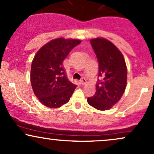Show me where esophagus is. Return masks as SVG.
I'll return each mask as SVG.
<instances>
[{
    "instance_id": "1",
    "label": "esophagus",
    "mask_w": 154,
    "mask_h": 154,
    "mask_svg": "<svg viewBox=\"0 0 154 154\" xmlns=\"http://www.w3.org/2000/svg\"><path fill=\"white\" fill-rule=\"evenodd\" d=\"M80 84L81 85H85L86 83H87V80H86V79L85 78V77H82V79H81V80L80 81Z\"/></svg>"
}]
</instances>
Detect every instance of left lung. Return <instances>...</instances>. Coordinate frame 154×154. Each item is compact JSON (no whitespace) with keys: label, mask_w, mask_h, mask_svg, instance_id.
Masks as SVG:
<instances>
[{"label":"left lung","mask_w":154,"mask_h":154,"mask_svg":"<svg viewBox=\"0 0 154 154\" xmlns=\"http://www.w3.org/2000/svg\"><path fill=\"white\" fill-rule=\"evenodd\" d=\"M91 45L99 63V74L95 94L88 103L99 110L110 109L121 99L127 80L126 62L121 51L105 38H93Z\"/></svg>","instance_id":"obj_1"}]
</instances>
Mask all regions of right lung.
Segmentation results:
<instances>
[{"label": "right lung", "instance_id": "right-lung-1", "mask_svg": "<svg viewBox=\"0 0 154 154\" xmlns=\"http://www.w3.org/2000/svg\"><path fill=\"white\" fill-rule=\"evenodd\" d=\"M80 40L58 38L44 45L31 64L30 82L35 95L45 106L58 108L69 102L77 85L67 78L64 59Z\"/></svg>", "mask_w": 154, "mask_h": 154}]
</instances>
